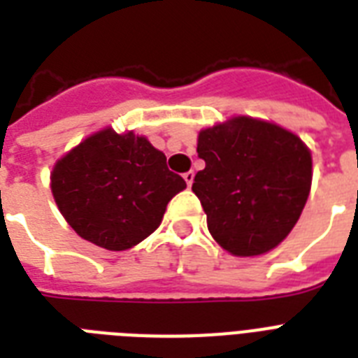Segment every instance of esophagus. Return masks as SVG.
Masks as SVG:
<instances>
[{
	"instance_id": "esophagus-1",
	"label": "esophagus",
	"mask_w": 358,
	"mask_h": 358,
	"mask_svg": "<svg viewBox=\"0 0 358 358\" xmlns=\"http://www.w3.org/2000/svg\"><path fill=\"white\" fill-rule=\"evenodd\" d=\"M193 178H195V173H193V171H187V173H184V180H185V184H187V187H191V185H193Z\"/></svg>"
}]
</instances>
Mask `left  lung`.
<instances>
[{
    "label": "left lung",
    "instance_id": "obj_1",
    "mask_svg": "<svg viewBox=\"0 0 358 358\" xmlns=\"http://www.w3.org/2000/svg\"><path fill=\"white\" fill-rule=\"evenodd\" d=\"M196 152L206 167L191 189L213 239L236 256L275 249L310 193L312 157L305 143L277 124L236 117L202 129Z\"/></svg>",
    "mask_w": 358,
    "mask_h": 358
}]
</instances>
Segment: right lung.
<instances>
[{"mask_svg": "<svg viewBox=\"0 0 358 358\" xmlns=\"http://www.w3.org/2000/svg\"><path fill=\"white\" fill-rule=\"evenodd\" d=\"M185 189L167 157L145 137L103 129L55 163L52 193L69 224L108 250H126L154 232L169 201Z\"/></svg>", "mask_w": 358, "mask_h": 358, "instance_id": "1", "label": "right lung"}]
</instances>
